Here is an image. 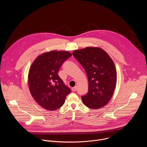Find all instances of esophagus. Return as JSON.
<instances>
[{"label":"esophagus","instance_id":"1","mask_svg":"<svg viewBox=\"0 0 147 147\" xmlns=\"http://www.w3.org/2000/svg\"><path fill=\"white\" fill-rule=\"evenodd\" d=\"M76 90H77V87H76V86H75V87L71 88V91H72L73 92H74V91H76Z\"/></svg>","mask_w":147,"mask_h":147}]
</instances>
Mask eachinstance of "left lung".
<instances>
[{
    "label": "left lung",
    "instance_id": "left-lung-1",
    "mask_svg": "<svg viewBox=\"0 0 147 147\" xmlns=\"http://www.w3.org/2000/svg\"><path fill=\"white\" fill-rule=\"evenodd\" d=\"M73 55L84 69L88 81V91L81 99L92 109L103 107L112 98L117 81L114 63L100 48L87 47L73 51Z\"/></svg>",
    "mask_w": 147,
    "mask_h": 147
}]
</instances>
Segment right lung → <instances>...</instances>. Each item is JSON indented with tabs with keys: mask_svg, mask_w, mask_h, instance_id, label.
<instances>
[{
	"mask_svg": "<svg viewBox=\"0 0 147 147\" xmlns=\"http://www.w3.org/2000/svg\"><path fill=\"white\" fill-rule=\"evenodd\" d=\"M71 56L68 51H52L38 56L29 70L28 80L31 94L42 108L55 111L62 107L71 92L58 72L63 62Z\"/></svg>",
	"mask_w": 147,
	"mask_h": 147,
	"instance_id": "right-lung-1",
	"label": "right lung"
}]
</instances>
